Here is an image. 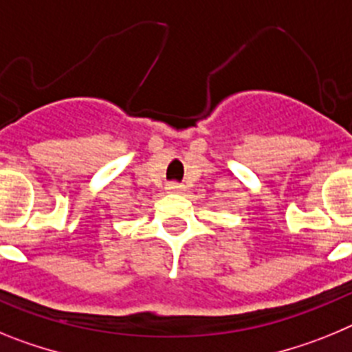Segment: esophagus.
<instances>
[{"mask_svg":"<svg viewBox=\"0 0 352 352\" xmlns=\"http://www.w3.org/2000/svg\"><path fill=\"white\" fill-rule=\"evenodd\" d=\"M166 189L170 191V193H180V191L184 189V186L179 184V182H170V184L166 186Z\"/></svg>","mask_w":352,"mask_h":352,"instance_id":"34e87169","label":"esophagus"}]
</instances>
